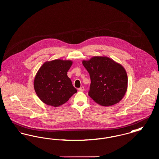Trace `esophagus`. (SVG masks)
<instances>
[{
  "label": "esophagus",
  "instance_id": "obj_1",
  "mask_svg": "<svg viewBox=\"0 0 159 159\" xmlns=\"http://www.w3.org/2000/svg\"><path fill=\"white\" fill-rule=\"evenodd\" d=\"M78 90L79 91H80V92H83V91H84V88L83 86H82V87H80V88H79Z\"/></svg>",
  "mask_w": 159,
  "mask_h": 159
}]
</instances>
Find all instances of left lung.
<instances>
[{"mask_svg": "<svg viewBox=\"0 0 159 159\" xmlns=\"http://www.w3.org/2000/svg\"><path fill=\"white\" fill-rule=\"evenodd\" d=\"M82 64L91 77V98L105 107L119 102L128 89L127 73L121 64L106 56L93 57Z\"/></svg>", "mask_w": 159, "mask_h": 159, "instance_id": "obj_1", "label": "left lung"}]
</instances>
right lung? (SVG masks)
I'll use <instances>...</instances> for the list:
<instances>
[{"label": "right lung", "instance_id": "add662e5", "mask_svg": "<svg viewBox=\"0 0 159 159\" xmlns=\"http://www.w3.org/2000/svg\"><path fill=\"white\" fill-rule=\"evenodd\" d=\"M72 64V61L58 59L46 61L39 69L34 80V88L43 103L57 107L77 92L67 76Z\"/></svg>", "mask_w": 159, "mask_h": 159}]
</instances>
